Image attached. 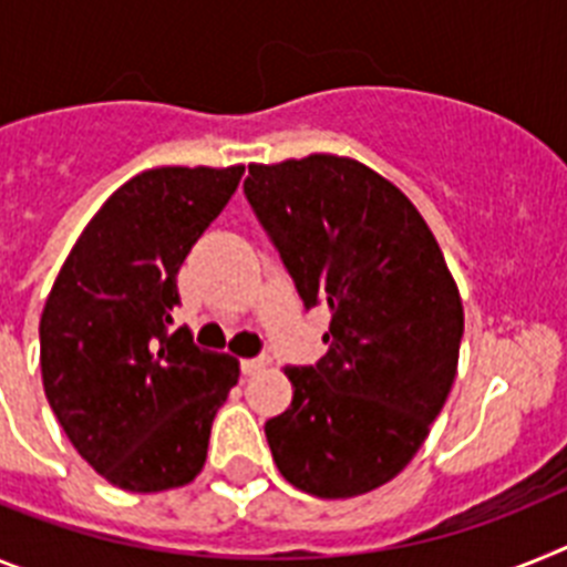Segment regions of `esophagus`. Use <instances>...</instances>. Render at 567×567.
I'll use <instances>...</instances> for the list:
<instances>
[{"label":"esophagus","mask_w":567,"mask_h":567,"mask_svg":"<svg viewBox=\"0 0 567 567\" xmlns=\"http://www.w3.org/2000/svg\"><path fill=\"white\" fill-rule=\"evenodd\" d=\"M268 365V357H254V359H243V373L245 377H254V373H259L262 368Z\"/></svg>","instance_id":"obj_1"}]
</instances>
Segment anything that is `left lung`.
I'll list each match as a JSON object with an SVG mask.
<instances>
[{"label":"left lung","instance_id":"1","mask_svg":"<svg viewBox=\"0 0 567 567\" xmlns=\"http://www.w3.org/2000/svg\"><path fill=\"white\" fill-rule=\"evenodd\" d=\"M245 196L299 299L331 308L317 365L285 368L293 402L265 422L279 474L348 499L400 474L456 377L462 299L396 185L344 156L248 165Z\"/></svg>","mask_w":567,"mask_h":567}]
</instances>
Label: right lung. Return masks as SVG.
I'll list each match as a JSON object with an SVG mask.
<instances>
[{
	"label": "right lung",
	"instance_id": "right-lung-1",
	"mask_svg": "<svg viewBox=\"0 0 567 567\" xmlns=\"http://www.w3.org/2000/svg\"><path fill=\"white\" fill-rule=\"evenodd\" d=\"M245 167H154L93 216L39 319L45 396L79 456L134 494L188 485L239 379L228 353L174 331L176 274Z\"/></svg>",
	"mask_w": 567,
	"mask_h": 567
}]
</instances>
